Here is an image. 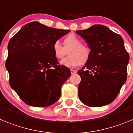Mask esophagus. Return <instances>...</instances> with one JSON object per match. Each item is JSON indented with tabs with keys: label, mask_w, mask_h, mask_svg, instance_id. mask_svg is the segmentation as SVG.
<instances>
[{
	"label": "esophagus",
	"mask_w": 133,
	"mask_h": 133,
	"mask_svg": "<svg viewBox=\"0 0 133 133\" xmlns=\"http://www.w3.org/2000/svg\"><path fill=\"white\" fill-rule=\"evenodd\" d=\"M70 71H71V74H75L76 73V70H70Z\"/></svg>",
	"instance_id": "1"
}]
</instances>
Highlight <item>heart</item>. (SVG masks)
Returning <instances> with one entry per match:
<instances>
[{
    "mask_svg": "<svg viewBox=\"0 0 133 133\" xmlns=\"http://www.w3.org/2000/svg\"><path fill=\"white\" fill-rule=\"evenodd\" d=\"M82 43L81 39L74 34L69 35L64 39V46L58 40L54 43L52 49L56 58H62L68 51L69 56L60 61L61 65L66 68H73L87 62L90 57V51Z\"/></svg>",
    "mask_w": 133,
    "mask_h": 133,
    "instance_id": "obj_1",
    "label": "heart"
}]
</instances>
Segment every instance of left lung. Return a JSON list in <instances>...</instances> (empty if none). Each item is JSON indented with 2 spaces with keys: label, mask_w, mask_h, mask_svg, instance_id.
I'll return each instance as SVG.
<instances>
[{
  "label": "left lung",
  "mask_w": 133,
  "mask_h": 133,
  "mask_svg": "<svg viewBox=\"0 0 133 133\" xmlns=\"http://www.w3.org/2000/svg\"><path fill=\"white\" fill-rule=\"evenodd\" d=\"M76 33L85 39L90 57L78 71L81 77L79 98L88 107H100L114 101L127 76L129 55L124 40L102 25H94Z\"/></svg>",
  "instance_id": "left-lung-1"
}]
</instances>
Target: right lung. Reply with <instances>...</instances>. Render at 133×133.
<instances>
[{"label":"right lung","mask_w":133,"mask_h":133,"mask_svg":"<svg viewBox=\"0 0 133 133\" xmlns=\"http://www.w3.org/2000/svg\"><path fill=\"white\" fill-rule=\"evenodd\" d=\"M70 31L34 21L10 39L6 69L11 87L26 104L47 107L59 99L61 88L71 72L58 65L52 46Z\"/></svg>","instance_id":"add662e5"}]
</instances>
